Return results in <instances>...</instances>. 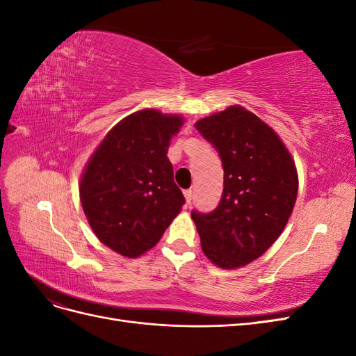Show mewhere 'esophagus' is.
Returning <instances> with one entry per match:
<instances>
[{
    "instance_id": "34e87169",
    "label": "esophagus",
    "mask_w": 356,
    "mask_h": 356,
    "mask_svg": "<svg viewBox=\"0 0 356 356\" xmlns=\"http://www.w3.org/2000/svg\"><path fill=\"white\" fill-rule=\"evenodd\" d=\"M184 196H186V202H187V204H190V203H191V200H193V190H191V188L184 190Z\"/></svg>"
}]
</instances>
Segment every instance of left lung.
I'll use <instances>...</instances> for the list:
<instances>
[{"mask_svg": "<svg viewBox=\"0 0 356 356\" xmlns=\"http://www.w3.org/2000/svg\"><path fill=\"white\" fill-rule=\"evenodd\" d=\"M196 129L224 169L218 207L191 211L202 250L218 267L245 266L263 255L288 222L298 190L296 165L273 129L242 106L202 118Z\"/></svg>", "mask_w": 356, "mask_h": 356, "instance_id": "1", "label": "left lung"}]
</instances>
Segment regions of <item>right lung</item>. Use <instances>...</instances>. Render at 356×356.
<instances>
[{"instance_id": "add662e5", "label": "right lung", "mask_w": 356, "mask_h": 356, "mask_svg": "<svg viewBox=\"0 0 356 356\" xmlns=\"http://www.w3.org/2000/svg\"><path fill=\"white\" fill-rule=\"evenodd\" d=\"M184 120L156 110L126 117L104 138L80 182L81 207L98 239L135 258L153 248L186 203L168 147Z\"/></svg>"}]
</instances>
